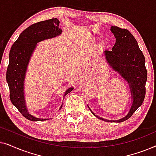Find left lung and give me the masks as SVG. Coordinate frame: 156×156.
<instances>
[{
	"label": "left lung",
	"instance_id": "obj_1",
	"mask_svg": "<svg viewBox=\"0 0 156 156\" xmlns=\"http://www.w3.org/2000/svg\"><path fill=\"white\" fill-rule=\"evenodd\" d=\"M111 31L116 37V43L112 50L104 51V55L113 69L118 72L129 82L133 104L129 114L118 121L106 120L96 116L89 107V108L94 116L101 120L120 123L129 119L144 102L146 96L147 70L144 55L133 35L128 30L116 26L111 27Z\"/></svg>",
	"mask_w": 156,
	"mask_h": 156
}]
</instances>
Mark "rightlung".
<instances>
[{
	"instance_id": "add662e5",
	"label": "right lung",
	"mask_w": 156,
	"mask_h": 156,
	"mask_svg": "<svg viewBox=\"0 0 156 156\" xmlns=\"http://www.w3.org/2000/svg\"><path fill=\"white\" fill-rule=\"evenodd\" d=\"M59 21L57 18L33 24L20 33L10 50L9 65L6 72V80L10 89V99L23 116L30 121H42L48 119L35 118L27 112L23 92L27 65L37 42L60 35L62 30L59 27ZM73 89V87L68 89L64 97Z\"/></svg>"
}]
</instances>
